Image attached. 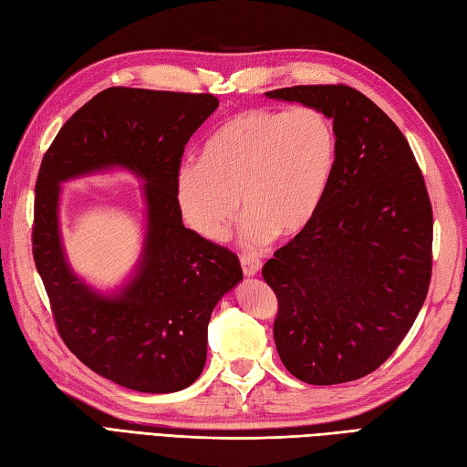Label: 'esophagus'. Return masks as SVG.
<instances>
[{
    "label": "esophagus",
    "instance_id": "esophagus-1",
    "mask_svg": "<svg viewBox=\"0 0 467 467\" xmlns=\"http://www.w3.org/2000/svg\"><path fill=\"white\" fill-rule=\"evenodd\" d=\"M241 265H243V273L246 276H253L261 271V261L254 259V256H249V254L241 256Z\"/></svg>",
    "mask_w": 467,
    "mask_h": 467
}]
</instances>
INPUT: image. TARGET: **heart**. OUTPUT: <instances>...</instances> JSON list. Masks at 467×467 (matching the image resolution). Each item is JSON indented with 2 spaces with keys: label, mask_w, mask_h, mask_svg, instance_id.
<instances>
[{
  "label": "heart",
  "mask_w": 467,
  "mask_h": 467,
  "mask_svg": "<svg viewBox=\"0 0 467 467\" xmlns=\"http://www.w3.org/2000/svg\"><path fill=\"white\" fill-rule=\"evenodd\" d=\"M337 132L321 108H251L208 136L201 161L176 174L186 224L206 241L226 239L243 213L244 239L263 244L295 236L313 223L335 174Z\"/></svg>",
  "instance_id": "b5f03b06"
}]
</instances>
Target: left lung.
Segmentation results:
<instances>
[{"instance_id":"left-lung-1","label":"left lung","mask_w":467,"mask_h":467,"mask_svg":"<svg viewBox=\"0 0 467 467\" xmlns=\"http://www.w3.org/2000/svg\"><path fill=\"white\" fill-rule=\"evenodd\" d=\"M266 96L321 108L337 132L321 211L263 266L279 301L276 351L305 383L361 379L398 349L428 296L433 214L423 174L400 128L355 88Z\"/></svg>"}]
</instances>
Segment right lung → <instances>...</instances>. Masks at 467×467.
Returning a JSON list of instances; mask_svg holds the SVG:
<instances>
[{"instance_id":"add662e5","label":"right lung","mask_w":467,"mask_h":467,"mask_svg":"<svg viewBox=\"0 0 467 467\" xmlns=\"http://www.w3.org/2000/svg\"><path fill=\"white\" fill-rule=\"evenodd\" d=\"M216 108L213 94L108 88L62 126L39 166L32 251L56 329L84 365L128 389L172 393L194 383L214 305L243 279L239 256L182 224L176 198L184 146ZM110 165L147 181L149 231L135 279L102 297L63 259L57 196L59 182Z\"/></svg>"}]
</instances>
